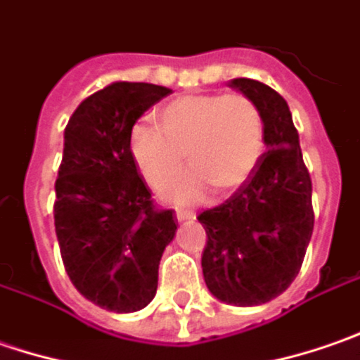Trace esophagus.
I'll return each mask as SVG.
<instances>
[{
	"label": "esophagus",
	"mask_w": 360,
	"mask_h": 360,
	"mask_svg": "<svg viewBox=\"0 0 360 360\" xmlns=\"http://www.w3.org/2000/svg\"><path fill=\"white\" fill-rule=\"evenodd\" d=\"M175 215H177V219H179V221H185V219H195V213H193V211L177 210L175 211Z\"/></svg>",
	"instance_id": "1"
}]
</instances>
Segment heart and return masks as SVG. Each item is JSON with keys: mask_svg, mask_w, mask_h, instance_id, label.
Segmentation results:
<instances>
[{"mask_svg": "<svg viewBox=\"0 0 360 360\" xmlns=\"http://www.w3.org/2000/svg\"><path fill=\"white\" fill-rule=\"evenodd\" d=\"M264 150V120L258 106L242 94H195L173 101L161 110L159 127L147 122L131 131V153L153 189L163 191L183 169L191 175L173 195L189 201L205 185L229 193L250 177Z\"/></svg>", "mask_w": 360, "mask_h": 360, "instance_id": "obj_1", "label": "heart"}]
</instances>
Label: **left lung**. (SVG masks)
<instances>
[{
	"label": "left lung",
	"instance_id": "obj_1",
	"mask_svg": "<svg viewBox=\"0 0 360 360\" xmlns=\"http://www.w3.org/2000/svg\"><path fill=\"white\" fill-rule=\"evenodd\" d=\"M231 86L258 106L268 150L233 195L199 213L207 233L201 268L215 298L256 306L282 294L302 268L314 229L312 181L286 101L252 78Z\"/></svg>",
	"mask_w": 360,
	"mask_h": 360
}]
</instances>
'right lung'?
Wrapping results in <instances>:
<instances>
[{
    "mask_svg": "<svg viewBox=\"0 0 360 360\" xmlns=\"http://www.w3.org/2000/svg\"><path fill=\"white\" fill-rule=\"evenodd\" d=\"M171 90L115 82L80 102L64 131L54 226L76 290L110 312L155 298L159 262L175 238L173 210H159L131 153L134 122Z\"/></svg>",
    "mask_w": 360,
    "mask_h": 360,
    "instance_id": "add662e5",
    "label": "right lung"
}]
</instances>
